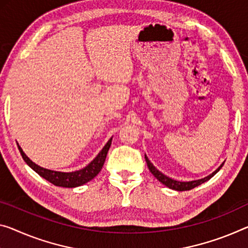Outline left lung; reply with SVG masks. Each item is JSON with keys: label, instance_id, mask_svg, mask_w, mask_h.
Wrapping results in <instances>:
<instances>
[{"label": "left lung", "instance_id": "obj_1", "mask_svg": "<svg viewBox=\"0 0 248 248\" xmlns=\"http://www.w3.org/2000/svg\"><path fill=\"white\" fill-rule=\"evenodd\" d=\"M145 161H146V163H147V166H148V169H150L151 173L153 174L154 176H155L156 178H157V180H158L159 182L162 183V184L167 186V187H170V188H172V189H175V190H189V189H192V188H194V187H196V186L203 184V183H205L206 181H208L209 178H212L213 176H214V175H215L217 172H218V170H219L220 169H222V166L224 165V163H223L222 165H220V166L218 167V169H217V170H215V172H213L211 175H208L207 177L202 178V180L192 181V182H178V181L173 180V178H170V177H169V176H166V175H164L163 173L159 172V170H158L157 169H155V166L150 162V159H148V158L146 157V155H145Z\"/></svg>", "mask_w": 248, "mask_h": 248}]
</instances>
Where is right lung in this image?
Masks as SVG:
<instances>
[{
  "mask_svg": "<svg viewBox=\"0 0 248 248\" xmlns=\"http://www.w3.org/2000/svg\"><path fill=\"white\" fill-rule=\"evenodd\" d=\"M111 144H112V139L106 143V145L103 147V150L98 153L96 157H95L93 161L89 164V165L84 167V169L76 170V172H72V173L58 172V170H52L44 169V167H41L40 165H37V164L32 162L31 159L24 154V152L22 151L20 145H17V147L23 159L26 162V164H28L31 169L35 170L37 174L41 175L42 177H44L45 180L56 186L72 188V187H78V186H81L83 184H85V183L90 182L101 172Z\"/></svg>",
  "mask_w": 248,
  "mask_h": 248,
  "instance_id": "1",
  "label": "right lung"
}]
</instances>
